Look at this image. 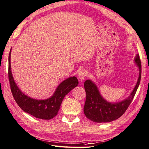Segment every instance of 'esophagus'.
I'll use <instances>...</instances> for the list:
<instances>
[{"instance_id":"esophagus-1","label":"esophagus","mask_w":149,"mask_h":149,"mask_svg":"<svg viewBox=\"0 0 149 149\" xmlns=\"http://www.w3.org/2000/svg\"><path fill=\"white\" fill-rule=\"evenodd\" d=\"M87 77V71L86 70H81L79 72L78 74V78L81 81H83L84 80L85 78Z\"/></svg>"}]
</instances>
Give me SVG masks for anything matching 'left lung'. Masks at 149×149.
I'll return each instance as SVG.
<instances>
[{
	"instance_id": "obj_1",
	"label": "left lung",
	"mask_w": 149,
	"mask_h": 149,
	"mask_svg": "<svg viewBox=\"0 0 149 149\" xmlns=\"http://www.w3.org/2000/svg\"><path fill=\"white\" fill-rule=\"evenodd\" d=\"M134 61L139 69V78L130 96L119 102H109L101 95L97 85L93 81L87 79L85 81L86 96L83 110L87 118L95 123H107L116 120L125 113L133 99L141 79V66L139 54L136 55Z\"/></svg>"
}]
</instances>
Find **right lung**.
I'll return each mask as SVG.
<instances>
[{
	"instance_id": "right-lung-1",
	"label": "right lung",
	"mask_w": 149,
	"mask_h": 149,
	"mask_svg": "<svg viewBox=\"0 0 149 149\" xmlns=\"http://www.w3.org/2000/svg\"><path fill=\"white\" fill-rule=\"evenodd\" d=\"M10 49L9 55L8 77L10 90L14 100L25 112L41 119H51L57 115L64 97L78 85L77 77H71L58 85L53 95L46 99H33L24 94L19 88L13 78L10 68Z\"/></svg>"
}]
</instances>
